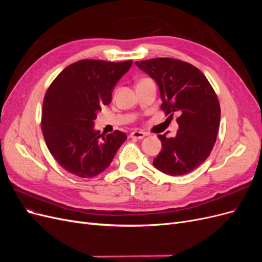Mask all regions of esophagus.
Returning <instances> with one entry per match:
<instances>
[{"mask_svg":"<svg viewBox=\"0 0 262 262\" xmlns=\"http://www.w3.org/2000/svg\"><path fill=\"white\" fill-rule=\"evenodd\" d=\"M146 134L144 132H141V131H133L130 133V138L132 139H138V140H142Z\"/></svg>","mask_w":262,"mask_h":262,"instance_id":"obj_1","label":"esophagus"}]
</instances>
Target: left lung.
<instances>
[{"label":"left lung","mask_w":262,"mask_h":262,"mask_svg":"<svg viewBox=\"0 0 262 262\" xmlns=\"http://www.w3.org/2000/svg\"><path fill=\"white\" fill-rule=\"evenodd\" d=\"M136 64L156 82L161 109L179 115L176 137L158 136L163 148L154 167L170 176L186 175L207 160L215 144L221 118L216 94L201 71L187 62L157 58Z\"/></svg>","instance_id":"left-lung-1"}]
</instances>
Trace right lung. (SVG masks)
I'll use <instances>...</instances> for the list:
<instances>
[{
  "label": "right lung",
  "instance_id": "obj_1",
  "mask_svg": "<svg viewBox=\"0 0 262 262\" xmlns=\"http://www.w3.org/2000/svg\"><path fill=\"white\" fill-rule=\"evenodd\" d=\"M131 66V60H81L63 70L49 86L41 129L51 155L67 171L81 178L99 175L126 140L118 130L100 134L94 121L100 107L112 102L116 84Z\"/></svg>",
  "mask_w": 262,
  "mask_h": 262
}]
</instances>
